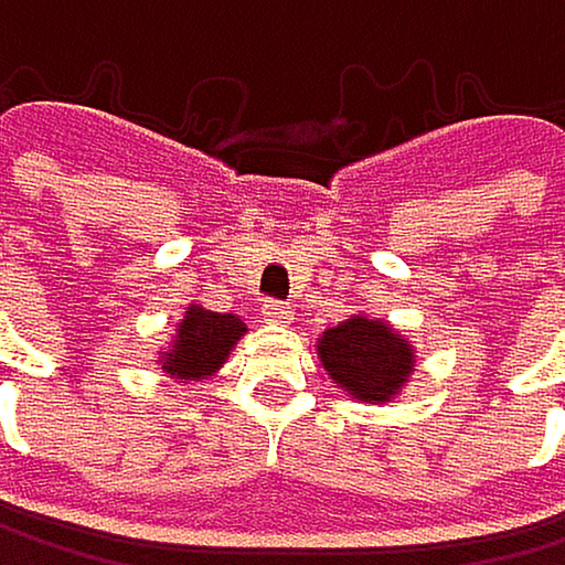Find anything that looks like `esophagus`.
Segmentation results:
<instances>
[{"mask_svg": "<svg viewBox=\"0 0 565 565\" xmlns=\"http://www.w3.org/2000/svg\"><path fill=\"white\" fill-rule=\"evenodd\" d=\"M263 320H266V323H276V327H286V323L292 320V309H289L286 302L269 299V302H263Z\"/></svg>", "mask_w": 565, "mask_h": 565, "instance_id": "34e87169", "label": "esophagus"}]
</instances>
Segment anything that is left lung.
I'll use <instances>...</instances> for the list:
<instances>
[{"mask_svg":"<svg viewBox=\"0 0 565 565\" xmlns=\"http://www.w3.org/2000/svg\"><path fill=\"white\" fill-rule=\"evenodd\" d=\"M317 356L330 381L360 404H391L407 387L417 350L387 320L353 313L317 340Z\"/></svg>","mask_w":565,"mask_h":565,"instance_id":"left-lung-1","label":"left lung"}]
</instances>
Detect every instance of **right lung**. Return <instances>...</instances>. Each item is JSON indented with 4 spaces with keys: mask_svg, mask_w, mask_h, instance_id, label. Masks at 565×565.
<instances>
[{
    "mask_svg": "<svg viewBox=\"0 0 565 565\" xmlns=\"http://www.w3.org/2000/svg\"><path fill=\"white\" fill-rule=\"evenodd\" d=\"M245 323L235 313H212L202 302H188L171 343L158 353V371L174 384H199L222 371V363L245 337Z\"/></svg>",
    "mask_w": 565,
    "mask_h": 565,
    "instance_id": "obj_1",
    "label": "right lung"
}]
</instances>
